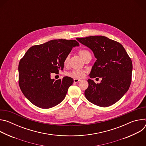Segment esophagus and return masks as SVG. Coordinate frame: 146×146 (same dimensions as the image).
I'll list each match as a JSON object with an SVG mask.
<instances>
[{"mask_svg": "<svg viewBox=\"0 0 146 146\" xmlns=\"http://www.w3.org/2000/svg\"><path fill=\"white\" fill-rule=\"evenodd\" d=\"M79 81H80V79H77V78L74 79V82H75V83H77V82H78Z\"/></svg>", "mask_w": 146, "mask_h": 146, "instance_id": "obj_1", "label": "esophagus"}]
</instances>
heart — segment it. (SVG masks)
<instances>
[{
    "mask_svg": "<svg viewBox=\"0 0 146 146\" xmlns=\"http://www.w3.org/2000/svg\"><path fill=\"white\" fill-rule=\"evenodd\" d=\"M79 55L81 56V57L82 58V59H84L85 58H86L88 55H91L90 52L87 50H81L79 51L78 52ZM69 55H67L65 59V64L68 63V62L69 60ZM86 72L85 71L82 70H79V69H75L72 70V72H70V73H68V75L73 78H81L84 77L85 76Z\"/></svg>",
    "mask_w": 146,
    "mask_h": 146,
    "instance_id": "1",
    "label": "heart"
}]
</instances>
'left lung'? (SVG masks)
<instances>
[{"label": "left lung", "instance_id": "8db88e82", "mask_svg": "<svg viewBox=\"0 0 146 146\" xmlns=\"http://www.w3.org/2000/svg\"><path fill=\"white\" fill-rule=\"evenodd\" d=\"M90 48L96 60L89 74L91 78L102 77L99 84L88 80L84 95L95 105L108 107L118 101L131 85L132 63L123 47L118 42L103 36L77 38Z\"/></svg>", "mask_w": 146, "mask_h": 146}]
</instances>
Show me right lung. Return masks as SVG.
I'll use <instances>...</instances> for the list:
<instances>
[{"label":"right lung","instance_id":"1","mask_svg":"<svg viewBox=\"0 0 146 146\" xmlns=\"http://www.w3.org/2000/svg\"><path fill=\"white\" fill-rule=\"evenodd\" d=\"M76 40H52L31 47L20 60L18 65L21 90L32 104L41 109L56 106L64 99L73 79L65 76L52 79L51 74L64 69V61Z\"/></svg>","mask_w":146,"mask_h":146}]
</instances>
